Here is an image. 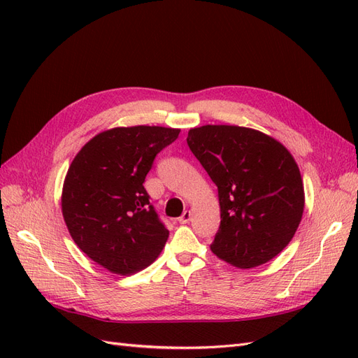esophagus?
I'll list each match as a JSON object with an SVG mask.
<instances>
[{
	"mask_svg": "<svg viewBox=\"0 0 358 358\" xmlns=\"http://www.w3.org/2000/svg\"><path fill=\"white\" fill-rule=\"evenodd\" d=\"M189 220H191V212H189V210H185V212H183V213L179 216V218H178L179 224H188Z\"/></svg>",
	"mask_w": 358,
	"mask_h": 358,
	"instance_id": "esophagus-1",
	"label": "esophagus"
}]
</instances>
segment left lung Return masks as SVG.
I'll use <instances>...</instances> for the list:
<instances>
[{"mask_svg":"<svg viewBox=\"0 0 358 358\" xmlns=\"http://www.w3.org/2000/svg\"><path fill=\"white\" fill-rule=\"evenodd\" d=\"M187 143L218 187L221 224L212 252L241 268L275 258L305 208L300 170L285 146L236 125L192 128Z\"/></svg>","mask_w":358,"mask_h":358,"instance_id":"obj_1","label":"left lung"}]
</instances>
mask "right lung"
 Instances as JSON below:
<instances>
[{
    "instance_id": "add662e5",
    "label": "right lung",
    "mask_w": 358,
    "mask_h": 358,
    "mask_svg": "<svg viewBox=\"0 0 358 358\" xmlns=\"http://www.w3.org/2000/svg\"><path fill=\"white\" fill-rule=\"evenodd\" d=\"M180 129L113 128L100 133L76 155L62 188V215L82 251L113 273L146 267L164 248L161 222L143 183L155 157Z\"/></svg>"
}]
</instances>
